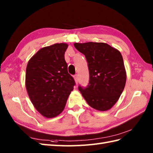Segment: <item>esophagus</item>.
Returning a JSON list of instances; mask_svg holds the SVG:
<instances>
[{
  "instance_id": "1",
  "label": "esophagus",
  "mask_w": 153,
  "mask_h": 153,
  "mask_svg": "<svg viewBox=\"0 0 153 153\" xmlns=\"http://www.w3.org/2000/svg\"><path fill=\"white\" fill-rule=\"evenodd\" d=\"M74 81H75V83L77 84L78 82H79V76H78V75L74 76Z\"/></svg>"
}]
</instances>
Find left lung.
Here are the masks:
<instances>
[{"mask_svg":"<svg viewBox=\"0 0 153 153\" xmlns=\"http://www.w3.org/2000/svg\"><path fill=\"white\" fill-rule=\"evenodd\" d=\"M74 46L85 56L90 73L88 87H79L82 96L95 109H110L119 99L126 81L120 52L104 42H76Z\"/></svg>","mask_w":153,"mask_h":153,"instance_id":"8db88e82","label":"left lung"}]
</instances>
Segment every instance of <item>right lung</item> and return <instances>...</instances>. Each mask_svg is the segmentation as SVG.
<instances>
[{
  "mask_svg": "<svg viewBox=\"0 0 153 153\" xmlns=\"http://www.w3.org/2000/svg\"><path fill=\"white\" fill-rule=\"evenodd\" d=\"M66 43H56L40 49L27 63L25 86L36 109L46 118L59 115L65 107L75 84L68 73L65 60Z\"/></svg>",
  "mask_w": 153,
  "mask_h": 153,
  "instance_id": "add662e5",
  "label": "right lung"
}]
</instances>
